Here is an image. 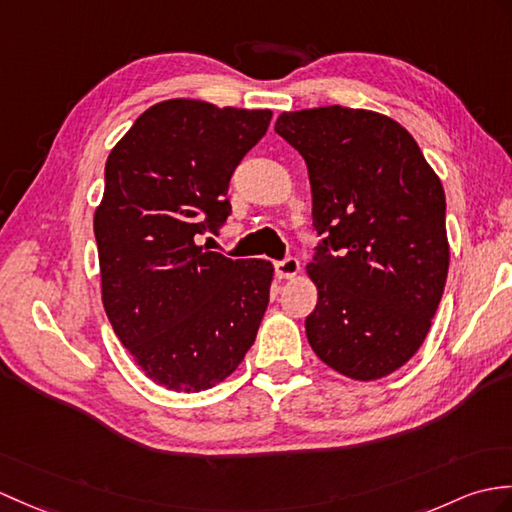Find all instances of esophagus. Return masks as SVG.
I'll list each match as a JSON object with an SVG mask.
<instances>
[{
  "label": "esophagus",
  "mask_w": 512,
  "mask_h": 512,
  "mask_svg": "<svg viewBox=\"0 0 512 512\" xmlns=\"http://www.w3.org/2000/svg\"><path fill=\"white\" fill-rule=\"evenodd\" d=\"M299 270H301V264H299V259H296V257H285V259H281L275 264V272H277L279 279H292V277L299 275Z\"/></svg>",
  "instance_id": "34e87169"
}]
</instances>
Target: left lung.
<instances>
[{"instance_id": "8db88e82", "label": "left lung", "mask_w": 512, "mask_h": 512, "mask_svg": "<svg viewBox=\"0 0 512 512\" xmlns=\"http://www.w3.org/2000/svg\"><path fill=\"white\" fill-rule=\"evenodd\" d=\"M275 130L305 159L320 235L307 340L342 375H390L419 351L445 290L443 185L386 115L320 106L281 113Z\"/></svg>"}]
</instances>
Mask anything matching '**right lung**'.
Returning <instances> with one entry per match:
<instances>
[{"mask_svg":"<svg viewBox=\"0 0 512 512\" xmlns=\"http://www.w3.org/2000/svg\"><path fill=\"white\" fill-rule=\"evenodd\" d=\"M270 117L165 100L106 159L93 218L102 303L135 362L170 390L200 392L229 377L264 318L270 261L229 259L198 237L231 216V176Z\"/></svg>","mask_w":512,"mask_h":512,"instance_id":"obj_1","label":"right lung"}]
</instances>
